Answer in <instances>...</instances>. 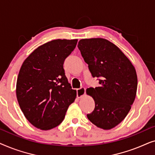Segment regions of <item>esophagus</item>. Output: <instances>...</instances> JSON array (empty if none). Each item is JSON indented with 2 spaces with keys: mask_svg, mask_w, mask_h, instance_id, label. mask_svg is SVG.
Masks as SVG:
<instances>
[{
  "mask_svg": "<svg viewBox=\"0 0 155 155\" xmlns=\"http://www.w3.org/2000/svg\"><path fill=\"white\" fill-rule=\"evenodd\" d=\"M85 94V88L80 87V89L77 90V97L78 98H81Z\"/></svg>",
  "mask_w": 155,
  "mask_h": 155,
  "instance_id": "obj_1",
  "label": "esophagus"
}]
</instances>
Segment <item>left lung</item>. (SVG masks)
Here are the masks:
<instances>
[{
  "mask_svg": "<svg viewBox=\"0 0 155 155\" xmlns=\"http://www.w3.org/2000/svg\"><path fill=\"white\" fill-rule=\"evenodd\" d=\"M78 47L99 86L87 89L95 108L87 115L98 128L110 130L130 111L136 96L137 78L130 61L115 44L105 39H83Z\"/></svg>",
  "mask_w": 155,
  "mask_h": 155,
  "instance_id": "1",
  "label": "left lung"
}]
</instances>
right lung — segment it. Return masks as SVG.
<instances>
[{"instance_id":"add662e5","label":"right lung","mask_w":155,"mask_h":155,"mask_svg":"<svg viewBox=\"0 0 155 155\" xmlns=\"http://www.w3.org/2000/svg\"><path fill=\"white\" fill-rule=\"evenodd\" d=\"M78 39H56L40 46L23 62L16 95L25 118L36 128L48 130L64 119L76 98L63 69L65 59Z\"/></svg>"}]
</instances>
